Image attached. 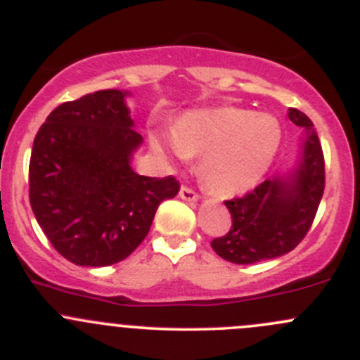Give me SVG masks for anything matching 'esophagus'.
Returning <instances> with one entry per match:
<instances>
[{
  "label": "esophagus",
  "instance_id": "esophagus-1",
  "mask_svg": "<svg viewBox=\"0 0 360 360\" xmlns=\"http://www.w3.org/2000/svg\"><path fill=\"white\" fill-rule=\"evenodd\" d=\"M179 197L186 202H197L198 200V193L197 191L191 190L190 186H181Z\"/></svg>",
  "mask_w": 360,
  "mask_h": 360
}]
</instances>
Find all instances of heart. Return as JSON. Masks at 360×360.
I'll return each instance as SVG.
<instances>
[{
  "label": "heart",
  "instance_id": "1",
  "mask_svg": "<svg viewBox=\"0 0 360 360\" xmlns=\"http://www.w3.org/2000/svg\"><path fill=\"white\" fill-rule=\"evenodd\" d=\"M281 141L282 130L274 116L231 106L191 111L174 125L172 134L151 136L160 153L179 160L203 155L202 179L219 195L252 188L274 162Z\"/></svg>",
  "mask_w": 360,
  "mask_h": 360
}]
</instances>
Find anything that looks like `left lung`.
Returning <instances> with one entry per match:
<instances>
[{
  "mask_svg": "<svg viewBox=\"0 0 360 360\" xmlns=\"http://www.w3.org/2000/svg\"><path fill=\"white\" fill-rule=\"evenodd\" d=\"M289 120L304 130L296 169L285 177L263 181L244 197L224 202L231 214V228L210 245L230 263L275 259L296 248L314 223L326 186L324 153L314 123L304 112L289 108Z\"/></svg>",
  "mask_w": 360,
  "mask_h": 360,
  "instance_id": "1",
  "label": "left lung"
}]
</instances>
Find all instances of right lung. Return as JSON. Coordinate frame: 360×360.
Returning <instances> with one entry per match:
<instances>
[{"mask_svg": "<svg viewBox=\"0 0 360 360\" xmlns=\"http://www.w3.org/2000/svg\"><path fill=\"white\" fill-rule=\"evenodd\" d=\"M129 92L99 90L60 104L34 137L29 202L53 249L79 266H110L146 238L158 205L174 198V176L130 167L143 143L125 104Z\"/></svg>", "mask_w": 360, "mask_h": 360, "instance_id": "obj_1", "label": "right lung"}]
</instances>
